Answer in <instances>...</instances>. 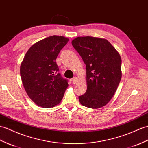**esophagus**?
Returning a JSON list of instances; mask_svg holds the SVG:
<instances>
[{"mask_svg": "<svg viewBox=\"0 0 148 148\" xmlns=\"http://www.w3.org/2000/svg\"><path fill=\"white\" fill-rule=\"evenodd\" d=\"M72 81H73V83L77 84L79 82V79L77 77H75L73 79H72Z\"/></svg>", "mask_w": 148, "mask_h": 148, "instance_id": "obj_1", "label": "esophagus"}]
</instances>
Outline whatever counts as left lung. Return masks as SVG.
Returning a JSON list of instances; mask_svg holds the SVG:
<instances>
[{"label": "left lung", "instance_id": "obj_1", "mask_svg": "<svg viewBox=\"0 0 148 148\" xmlns=\"http://www.w3.org/2000/svg\"><path fill=\"white\" fill-rule=\"evenodd\" d=\"M72 45L86 64L87 90L79 96L80 103L99 108L110 101L122 77L120 54L108 40L92 36H79Z\"/></svg>", "mask_w": 148, "mask_h": 148}]
</instances>
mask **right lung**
<instances>
[{"label":"right lung","mask_w":148,"mask_h":148,"mask_svg":"<svg viewBox=\"0 0 148 148\" xmlns=\"http://www.w3.org/2000/svg\"><path fill=\"white\" fill-rule=\"evenodd\" d=\"M69 42L62 36H51L31 47L20 67L21 80L27 95L38 106L51 108L59 104L68 87L58 73L56 58Z\"/></svg>","instance_id":"add662e5"}]
</instances>
